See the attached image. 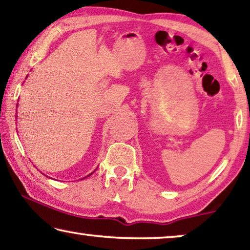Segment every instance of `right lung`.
<instances>
[{"mask_svg": "<svg viewBox=\"0 0 250 250\" xmlns=\"http://www.w3.org/2000/svg\"><path fill=\"white\" fill-rule=\"evenodd\" d=\"M17 107H18V106H17ZM90 175H91V173H90V174H89V175H87V176H90Z\"/></svg>", "mask_w": 250, "mask_h": 250, "instance_id": "obj_1", "label": "right lung"}]
</instances>
